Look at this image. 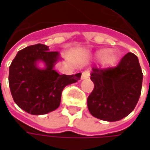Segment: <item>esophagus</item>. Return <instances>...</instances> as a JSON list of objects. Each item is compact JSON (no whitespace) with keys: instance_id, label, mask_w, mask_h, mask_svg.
Masks as SVG:
<instances>
[{"instance_id":"obj_1","label":"esophagus","mask_w":150,"mask_h":150,"mask_svg":"<svg viewBox=\"0 0 150 150\" xmlns=\"http://www.w3.org/2000/svg\"><path fill=\"white\" fill-rule=\"evenodd\" d=\"M90 76V71H84L82 73V76H81V79H88V77Z\"/></svg>"}]
</instances>
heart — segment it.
Here are the masks:
<instances>
[{"label":"heart","instance_id":"obj_1","mask_svg":"<svg viewBox=\"0 0 150 150\" xmlns=\"http://www.w3.org/2000/svg\"><path fill=\"white\" fill-rule=\"evenodd\" d=\"M96 56L100 59H102L103 64L106 67L113 66L117 61L116 54L111 53L110 49H101L96 52Z\"/></svg>","mask_w":150,"mask_h":150}]
</instances>
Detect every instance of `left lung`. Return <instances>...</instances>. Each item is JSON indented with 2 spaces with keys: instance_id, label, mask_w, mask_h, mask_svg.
Segmentation results:
<instances>
[{
  "instance_id": "8db88e82",
  "label": "left lung",
  "mask_w": 150,
  "mask_h": 150,
  "mask_svg": "<svg viewBox=\"0 0 150 150\" xmlns=\"http://www.w3.org/2000/svg\"><path fill=\"white\" fill-rule=\"evenodd\" d=\"M94 89L88 97L91 115L105 121H117L135 108L142 87V68L137 57L128 53L115 67H93Z\"/></svg>"
}]
</instances>
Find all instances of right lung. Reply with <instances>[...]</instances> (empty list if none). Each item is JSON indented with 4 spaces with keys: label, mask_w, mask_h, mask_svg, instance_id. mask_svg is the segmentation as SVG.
Wrapping results in <instances>:
<instances>
[{
    "label": "right lung",
    "mask_w": 150,
    "mask_h": 150,
    "mask_svg": "<svg viewBox=\"0 0 150 150\" xmlns=\"http://www.w3.org/2000/svg\"><path fill=\"white\" fill-rule=\"evenodd\" d=\"M59 53L49 51V47L36 44L18 51L9 66L8 85L13 99L18 107L32 115H44L60 105L62 90L80 79L81 73L59 75L54 67ZM38 61L46 67L40 69Z\"/></svg>",
    "instance_id": "right-lung-1"
}]
</instances>
